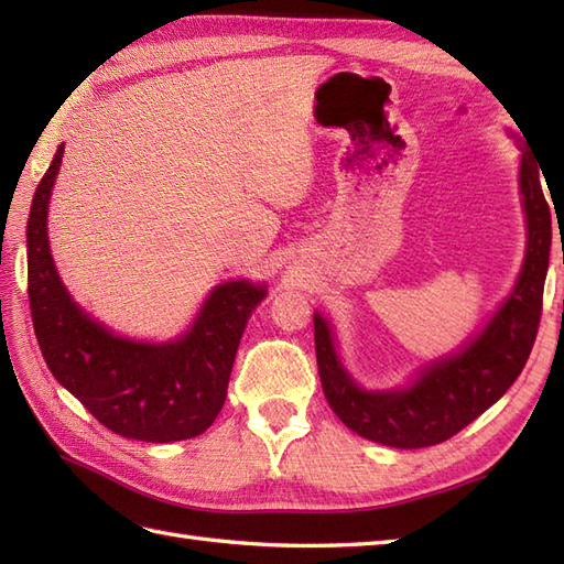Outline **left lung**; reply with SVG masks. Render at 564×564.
I'll return each instance as SVG.
<instances>
[{"mask_svg":"<svg viewBox=\"0 0 564 564\" xmlns=\"http://www.w3.org/2000/svg\"><path fill=\"white\" fill-rule=\"evenodd\" d=\"M521 194L529 220V249L517 289L480 337L431 364L412 388L366 392L346 376L334 354L327 322L315 315V351L325 398L358 436L392 448H424L448 441L489 410L529 361L543 313V285L553 220L541 188V172L529 148L521 150Z\"/></svg>","mask_w":564,"mask_h":564,"instance_id":"left-lung-1","label":"left lung"}]
</instances>
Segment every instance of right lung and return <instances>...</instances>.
Returning <instances> with one entry per match:
<instances>
[{
    "instance_id": "add662e5",
    "label": "right lung",
    "mask_w": 564,
    "mask_h": 564,
    "mask_svg": "<svg viewBox=\"0 0 564 564\" xmlns=\"http://www.w3.org/2000/svg\"><path fill=\"white\" fill-rule=\"evenodd\" d=\"M63 150L57 148L35 188L26 230L31 319L45 364L118 436L150 443L194 438L223 410L247 317L267 291L247 281L218 285L182 341L113 337L72 303L47 247V200Z\"/></svg>"
}]
</instances>
